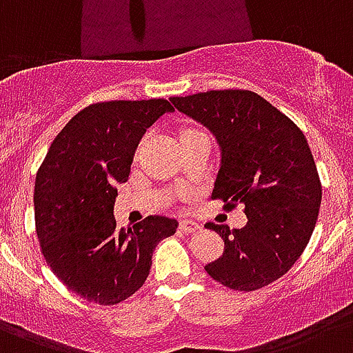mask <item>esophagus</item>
<instances>
[{"label":"esophagus","mask_w":353,"mask_h":353,"mask_svg":"<svg viewBox=\"0 0 353 353\" xmlns=\"http://www.w3.org/2000/svg\"><path fill=\"white\" fill-rule=\"evenodd\" d=\"M196 231H199V225L196 223V221L183 220L181 223H179V232H183V234H190V232H196Z\"/></svg>","instance_id":"esophagus-1"}]
</instances>
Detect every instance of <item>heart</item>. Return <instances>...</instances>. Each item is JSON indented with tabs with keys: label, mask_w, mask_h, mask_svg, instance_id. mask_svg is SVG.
<instances>
[{
	"label": "heart",
	"mask_w": 353,
	"mask_h": 353,
	"mask_svg": "<svg viewBox=\"0 0 353 353\" xmlns=\"http://www.w3.org/2000/svg\"><path fill=\"white\" fill-rule=\"evenodd\" d=\"M198 133H205V132H201V130H196V128H185V130L181 132V137H179V141H181V139L192 137V135H198Z\"/></svg>",
	"instance_id": "b5f03b06"
}]
</instances>
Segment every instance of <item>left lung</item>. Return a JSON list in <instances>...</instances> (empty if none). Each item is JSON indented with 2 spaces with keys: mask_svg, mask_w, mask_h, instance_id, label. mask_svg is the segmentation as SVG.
I'll use <instances>...</instances> for the list:
<instances>
[{
  "mask_svg": "<svg viewBox=\"0 0 353 353\" xmlns=\"http://www.w3.org/2000/svg\"><path fill=\"white\" fill-rule=\"evenodd\" d=\"M181 113L209 128L221 150L212 199L245 205L247 225L207 223L225 241L205 271L220 284L254 291L301 258L315 229L323 187L301 128L247 90L172 97Z\"/></svg>",
  "mask_w": 353,
  "mask_h": 353,
  "instance_id": "left-lung-1",
  "label": "left lung"
}]
</instances>
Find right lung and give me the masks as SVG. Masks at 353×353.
<instances>
[{
    "mask_svg": "<svg viewBox=\"0 0 353 353\" xmlns=\"http://www.w3.org/2000/svg\"><path fill=\"white\" fill-rule=\"evenodd\" d=\"M174 108L165 99L97 102L52 141L34 183L36 234L51 271L82 299L102 306L126 301L148 279L152 254L177 221L148 216L119 229L117 183L152 124Z\"/></svg>",
    "mask_w": 353,
    "mask_h": 353,
    "instance_id": "add662e5",
    "label": "right lung"
}]
</instances>
